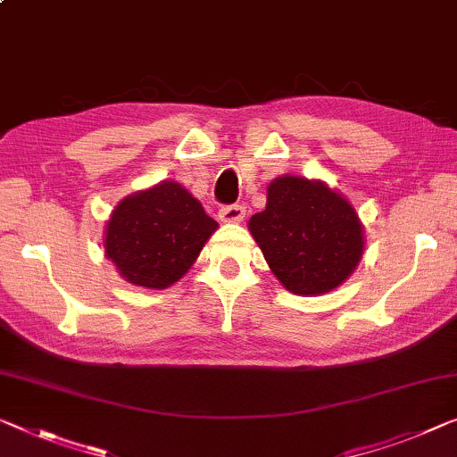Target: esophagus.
I'll list each match as a JSON object with an SVG mask.
<instances>
[{"label": "esophagus", "mask_w": 457, "mask_h": 457, "mask_svg": "<svg viewBox=\"0 0 457 457\" xmlns=\"http://www.w3.org/2000/svg\"><path fill=\"white\" fill-rule=\"evenodd\" d=\"M246 217V207L242 205H228L220 209V220L223 223H240Z\"/></svg>", "instance_id": "esophagus-1"}]
</instances>
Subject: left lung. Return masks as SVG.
I'll return each instance as SVG.
<instances>
[{
  "label": "left lung",
  "instance_id": "left-lung-1",
  "mask_svg": "<svg viewBox=\"0 0 457 457\" xmlns=\"http://www.w3.org/2000/svg\"><path fill=\"white\" fill-rule=\"evenodd\" d=\"M248 229L272 275L295 295L337 289L363 258L365 231L349 199L324 180L283 174L267 187V207Z\"/></svg>",
  "mask_w": 457,
  "mask_h": 457
}]
</instances>
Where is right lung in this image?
<instances>
[{
    "label": "right lung",
    "mask_w": 457,
    "mask_h": 457,
    "mask_svg": "<svg viewBox=\"0 0 457 457\" xmlns=\"http://www.w3.org/2000/svg\"><path fill=\"white\" fill-rule=\"evenodd\" d=\"M217 228L180 182L162 180L119 201L102 244L127 283L166 289L187 275Z\"/></svg>",
    "instance_id": "1"
}]
</instances>
